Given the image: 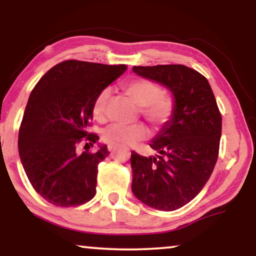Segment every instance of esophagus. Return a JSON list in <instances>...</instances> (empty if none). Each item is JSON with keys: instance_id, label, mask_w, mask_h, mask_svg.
Returning a JSON list of instances; mask_svg holds the SVG:
<instances>
[{"instance_id": "34e87169", "label": "esophagus", "mask_w": 256, "mask_h": 256, "mask_svg": "<svg viewBox=\"0 0 256 256\" xmlns=\"http://www.w3.org/2000/svg\"><path fill=\"white\" fill-rule=\"evenodd\" d=\"M107 148H108V150H110V152H113V150L115 149V146H113V144H108Z\"/></svg>"}]
</instances>
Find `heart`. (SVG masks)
I'll return each mask as SVG.
<instances>
[{"instance_id":"b5f03b06","label":"heart","mask_w":256,"mask_h":256,"mask_svg":"<svg viewBox=\"0 0 256 256\" xmlns=\"http://www.w3.org/2000/svg\"><path fill=\"white\" fill-rule=\"evenodd\" d=\"M124 92L132 101L141 107V114L150 124L160 126L170 118L174 113V101L169 96L160 94V87L149 80L134 79L126 82ZM110 90L104 88L94 100L92 113L98 121L106 118ZM149 132L144 124H114L104 132V141L113 146H134L138 141L148 138Z\"/></svg>"}]
</instances>
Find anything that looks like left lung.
Instances as JSON below:
<instances>
[{"mask_svg": "<svg viewBox=\"0 0 256 256\" xmlns=\"http://www.w3.org/2000/svg\"><path fill=\"white\" fill-rule=\"evenodd\" d=\"M132 71L170 90L174 113L149 144L157 155L132 152V191L150 208L174 211L202 191L214 169L222 115L208 79L196 70L156 65Z\"/></svg>", "mask_w": 256, "mask_h": 256, "instance_id": "8db88e82", "label": "left lung"}]
</instances>
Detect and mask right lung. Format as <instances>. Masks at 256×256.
I'll return each mask as SVG.
<instances>
[{
    "instance_id": "right-lung-1",
    "label": "right lung",
    "mask_w": 256,
    "mask_h": 256,
    "mask_svg": "<svg viewBox=\"0 0 256 256\" xmlns=\"http://www.w3.org/2000/svg\"><path fill=\"white\" fill-rule=\"evenodd\" d=\"M126 70V65L66 60L34 86L20 128L18 152L31 185L46 202L68 208L96 194L98 164L110 152L99 144L96 152L79 155L76 146L98 142L99 136L87 132L94 100Z\"/></svg>"
}]
</instances>
